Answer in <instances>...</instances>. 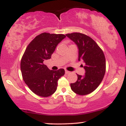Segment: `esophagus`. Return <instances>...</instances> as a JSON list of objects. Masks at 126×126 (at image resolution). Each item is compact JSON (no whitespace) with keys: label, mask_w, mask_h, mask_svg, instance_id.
Listing matches in <instances>:
<instances>
[{"label":"esophagus","mask_w":126,"mask_h":126,"mask_svg":"<svg viewBox=\"0 0 126 126\" xmlns=\"http://www.w3.org/2000/svg\"><path fill=\"white\" fill-rule=\"evenodd\" d=\"M65 73H66V74H69V73H70V72L67 71V70H65Z\"/></svg>","instance_id":"esophagus-1"}]
</instances>
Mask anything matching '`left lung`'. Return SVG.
Instances as JSON below:
<instances>
[{
  "label": "left lung",
  "instance_id": "obj_1",
  "mask_svg": "<svg viewBox=\"0 0 126 126\" xmlns=\"http://www.w3.org/2000/svg\"><path fill=\"white\" fill-rule=\"evenodd\" d=\"M74 41L79 48V59L85 63V75H77V81L70 84L72 90L79 95L94 91L102 82L106 70L104 52L97 43L89 36L80 32L66 34Z\"/></svg>",
  "mask_w": 126,
  "mask_h": 126
}]
</instances>
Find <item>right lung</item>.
I'll list each match as a JSON object with an SVG mask.
<instances>
[{
  "label": "right lung",
  "mask_w": 126,
  "mask_h": 126,
  "mask_svg": "<svg viewBox=\"0 0 126 126\" xmlns=\"http://www.w3.org/2000/svg\"><path fill=\"white\" fill-rule=\"evenodd\" d=\"M66 37L64 34L43 32L36 36L28 44L22 57L21 70L23 79L30 90L42 97L56 92L58 80L64 70H50L43 62L51 59L56 46Z\"/></svg>",
  "instance_id": "1"
}]
</instances>
